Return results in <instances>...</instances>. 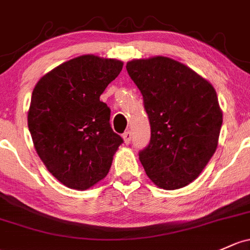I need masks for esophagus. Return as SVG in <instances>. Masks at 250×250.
Wrapping results in <instances>:
<instances>
[{
  "mask_svg": "<svg viewBox=\"0 0 250 250\" xmlns=\"http://www.w3.org/2000/svg\"><path fill=\"white\" fill-rule=\"evenodd\" d=\"M123 138H124L125 144H130L131 138H132V135H131V131H126V132L123 135Z\"/></svg>",
  "mask_w": 250,
  "mask_h": 250,
  "instance_id": "1",
  "label": "esophagus"
}]
</instances>
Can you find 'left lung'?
I'll return each mask as SVG.
<instances>
[{"mask_svg": "<svg viewBox=\"0 0 250 250\" xmlns=\"http://www.w3.org/2000/svg\"><path fill=\"white\" fill-rule=\"evenodd\" d=\"M126 69L151 126L141 163L157 187L182 188L200 175L218 146L223 112L216 90L187 65L163 56L132 60Z\"/></svg>", "mask_w": 250, "mask_h": 250, "instance_id": "1", "label": "left lung"}]
</instances>
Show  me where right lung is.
Here are the masks:
<instances>
[{"mask_svg":"<svg viewBox=\"0 0 250 250\" xmlns=\"http://www.w3.org/2000/svg\"><path fill=\"white\" fill-rule=\"evenodd\" d=\"M122 61L83 55L45 74L32 93L27 122L37 154L64 186L85 190L106 178L123 138L100 95Z\"/></svg>","mask_w":250,"mask_h":250,"instance_id":"1","label":"right lung"}]
</instances>
